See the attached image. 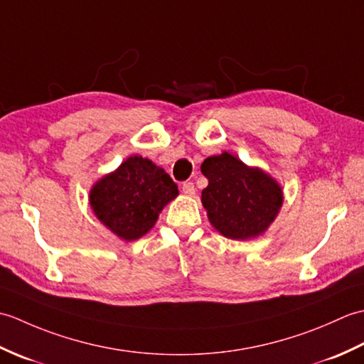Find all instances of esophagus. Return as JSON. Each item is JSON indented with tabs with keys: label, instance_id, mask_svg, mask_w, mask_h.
<instances>
[{
	"label": "esophagus",
	"instance_id": "obj_1",
	"mask_svg": "<svg viewBox=\"0 0 364 364\" xmlns=\"http://www.w3.org/2000/svg\"><path fill=\"white\" fill-rule=\"evenodd\" d=\"M181 191H183V194H186V196L192 197V196L196 194L194 183H192V181H184V183L181 184Z\"/></svg>",
	"mask_w": 364,
	"mask_h": 364
}]
</instances>
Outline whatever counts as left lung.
I'll return each instance as SVG.
<instances>
[{
    "label": "left lung",
    "instance_id": "obj_1",
    "mask_svg": "<svg viewBox=\"0 0 364 364\" xmlns=\"http://www.w3.org/2000/svg\"><path fill=\"white\" fill-rule=\"evenodd\" d=\"M208 186L202 203L213 227L230 239H249L264 233L283 203L277 181L259 168L222 153L203 161Z\"/></svg>",
    "mask_w": 364,
    "mask_h": 364
}]
</instances>
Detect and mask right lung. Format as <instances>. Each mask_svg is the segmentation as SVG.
<instances>
[{
  "label": "right lung",
  "instance_id": "obj_1",
  "mask_svg": "<svg viewBox=\"0 0 364 364\" xmlns=\"http://www.w3.org/2000/svg\"><path fill=\"white\" fill-rule=\"evenodd\" d=\"M178 186L164 168L150 159L131 156L114 173L102 178L90 191V206L112 233L125 241L144 236Z\"/></svg>",
  "mask_w": 364,
  "mask_h": 364
}]
</instances>
